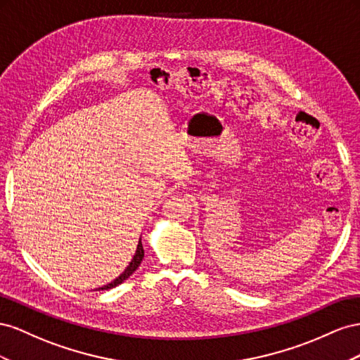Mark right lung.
Masks as SVG:
<instances>
[{
    "label": "right lung",
    "instance_id": "add662e5",
    "mask_svg": "<svg viewBox=\"0 0 360 360\" xmlns=\"http://www.w3.org/2000/svg\"><path fill=\"white\" fill-rule=\"evenodd\" d=\"M143 256H145V250H143L141 240H140V241H139V244H137V250H136L134 258H132V261L129 262V265L127 266L125 271H123V273L117 277V279H115V281H112L111 283H108V285H105V286H102V288H98V291H102V290H111V288H115V286L120 285L123 281H127L128 277L139 269V265H140V264H141V261H143Z\"/></svg>",
    "mask_w": 360,
    "mask_h": 360
}]
</instances>
